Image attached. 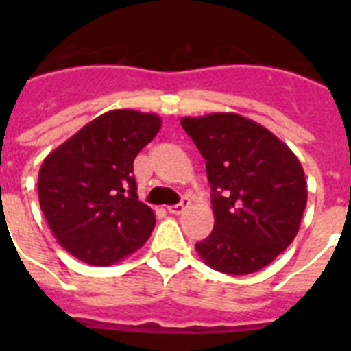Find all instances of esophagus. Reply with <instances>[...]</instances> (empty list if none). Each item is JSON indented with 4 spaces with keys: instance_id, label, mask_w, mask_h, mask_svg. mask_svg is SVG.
Listing matches in <instances>:
<instances>
[{
    "instance_id": "esophagus-1",
    "label": "esophagus",
    "mask_w": 351,
    "mask_h": 351,
    "mask_svg": "<svg viewBox=\"0 0 351 351\" xmlns=\"http://www.w3.org/2000/svg\"><path fill=\"white\" fill-rule=\"evenodd\" d=\"M188 207H190V200H188V198H182V200L179 204H176V206H170L169 207V213L181 214V213H184V209H188Z\"/></svg>"
}]
</instances>
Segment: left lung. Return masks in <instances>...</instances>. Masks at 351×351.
I'll use <instances>...</instances> for the list:
<instances>
[{
	"label": "left lung",
	"mask_w": 351,
	"mask_h": 351,
	"mask_svg": "<svg viewBox=\"0 0 351 351\" xmlns=\"http://www.w3.org/2000/svg\"><path fill=\"white\" fill-rule=\"evenodd\" d=\"M206 160L214 228L195 250L225 274L256 272L299 232L308 186L297 156L274 133L247 117L216 112L182 117Z\"/></svg>",
	"instance_id": "left-lung-1"
}]
</instances>
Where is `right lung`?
<instances>
[{
	"label": "right lung",
	"mask_w": 351,
	"mask_h": 351,
	"mask_svg": "<svg viewBox=\"0 0 351 351\" xmlns=\"http://www.w3.org/2000/svg\"><path fill=\"white\" fill-rule=\"evenodd\" d=\"M160 128L156 114L110 110L43 160L40 207L70 255L105 267L144 246L156 218L138 200L133 161Z\"/></svg>",
	"instance_id": "1"
}]
</instances>
